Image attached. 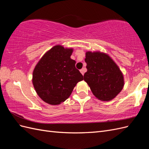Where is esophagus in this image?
Wrapping results in <instances>:
<instances>
[{
	"label": "esophagus",
	"mask_w": 149,
	"mask_h": 149,
	"mask_svg": "<svg viewBox=\"0 0 149 149\" xmlns=\"http://www.w3.org/2000/svg\"><path fill=\"white\" fill-rule=\"evenodd\" d=\"M80 72H81V73L83 75H84V72H86V68H82L81 70H80Z\"/></svg>",
	"instance_id": "34e87169"
}]
</instances>
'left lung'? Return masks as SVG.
I'll use <instances>...</instances> for the list:
<instances>
[{
    "label": "left lung",
    "mask_w": 149,
    "mask_h": 149,
    "mask_svg": "<svg viewBox=\"0 0 149 149\" xmlns=\"http://www.w3.org/2000/svg\"><path fill=\"white\" fill-rule=\"evenodd\" d=\"M87 71L84 80L89 86L92 93L99 100L110 101L121 91L124 78L118 66L105 53H86L84 60Z\"/></svg>",
    "instance_id": "8db88e82"
}]
</instances>
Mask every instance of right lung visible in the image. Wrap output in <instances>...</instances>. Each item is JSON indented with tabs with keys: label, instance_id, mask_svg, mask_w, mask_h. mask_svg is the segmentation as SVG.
Here are the masks:
<instances>
[{
	"label": "right lung",
	"instance_id": "1",
	"mask_svg": "<svg viewBox=\"0 0 149 149\" xmlns=\"http://www.w3.org/2000/svg\"><path fill=\"white\" fill-rule=\"evenodd\" d=\"M72 49L56 45L45 54L33 73V84L43 101L57 105L66 100L83 76L71 59Z\"/></svg>",
	"mask_w": 149,
	"mask_h": 149
}]
</instances>
